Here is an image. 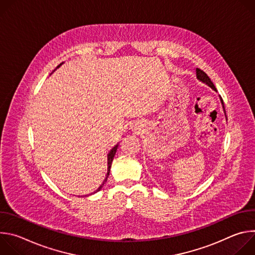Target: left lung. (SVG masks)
<instances>
[{
    "mask_svg": "<svg viewBox=\"0 0 255 255\" xmlns=\"http://www.w3.org/2000/svg\"><path fill=\"white\" fill-rule=\"evenodd\" d=\"M196 71H197V78L200 80V81H202L203 83H205V84H207L209 87H211L214 91H216L217 92V89L215 88V86H214V84L212 83V81L210 80V78L207 76V74L205 71H203L202 69H200V68H197L196 69ZM221 102H222V104H223V100L221 99Z\"/></svg>",
    "mask_w": 255,
    "mask_h": 255,
    "instance_id": "1",
    "label": "left lung"
}]
</instances>
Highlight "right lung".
<instances>
[{
	"label": "right lung",
	"mask_w": 255,
	"mask_h": 255,
	"mask_svg": "<svg viewBox=\"0 0 255 255\" xmlns=\"http://www.w3.org/2000/svg\"><path fill=\"white\" fill-rule=\"evenodd\" d=\"M59 66V65H58ZM57 66V67H58ZM117 148H118V145H116L115 147H113L112 149H111V151L109 152V154H108V172H107V176H106V178H105V180L103 181V184L99 187V189L96 191V192H94V193H97V192H99L102 188H103V186H104V184L106 183L107 181V178H108V176H109V173H110V169H111V165H112V162H113V158H114V156H115V154H116V151H117Z\"/></svg>",
	"instance_id": "1"
}]
</instances>
